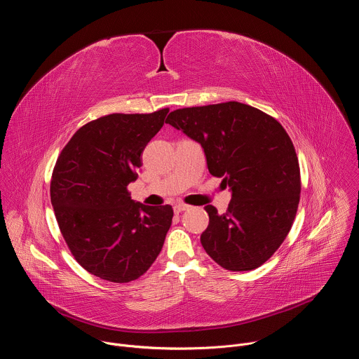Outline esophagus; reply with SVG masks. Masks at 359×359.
<instances>
[{"label": "esophagus", "instance_id": "34e87169", "mask_svg": "<svg viewBox=\"0 0 359 359\" xmlns=\"http://www.w3.org/2000/svg\"><path fill=\"white\" fill-rule=\"evenodd\" d=\"M187 209H189V206H186V204H182V203L175 204V206H173V212H175L176 215H179V213H182V212H184V210H187Z\"/></svg>", "mask_w": 359, "mask_h": 359}]
</instances>
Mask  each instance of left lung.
<instances>
[{"label":"left lung","instance_id":"obj_1","mask_svg":"<svg viewBox=\"0 0 359 359\" xmlns=\"http://www.w3.org/2000/svg\"><path fill=\"white\" fill-rule=\"evenodd\" d=\"M166 123L201 144L209 172L231 190L226 213L208 204L200 241L230 271L264 264L297 215L301 180L294 144L273 116L240 102L176 109Z\"/></svg>","mask_w":359,"mask_h":359}]
</instances>
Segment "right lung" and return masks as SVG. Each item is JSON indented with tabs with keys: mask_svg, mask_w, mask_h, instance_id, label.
Returning a JSON list of instances; mask_svg holds the SVG:
<instances>
[{
	"mask_svg": "<svg viewBox=\"0 0 359 359\" xmlns=\"http://www.w3.org/2000/svg\"><path fill=\"white\" fill-rule=\"evenodd\" d=\"M169 109L112 114L75 132L55 163L50 203L75 260L90 274L129 283L159 255L173 209L130 198L142 151L163 126Z\"/></svg>",
	"mask_w": 359,
	"mask_h": 359,
	"instance_id": "add662e5",
	"label": "right lung"
}]
</instances>
